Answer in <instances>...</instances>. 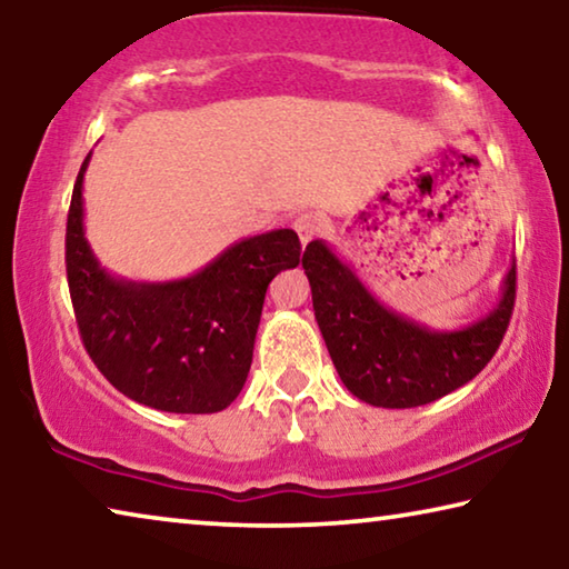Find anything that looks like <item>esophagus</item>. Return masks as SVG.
Wrapping results in <instances>:
<instances>
[{"mask_svg": "<svg viewBox=\"0 0 569 569\" xmlns=\"http://www.w3.org/2000/svg\"><path fill=\"white\" fill-rule=\"evenodd\" d=\"M293 230L298 233V238H301V246H308L316 236H319L321 218L316 213H301L293 220Z\"/></svg>", "mask_w": 569, "mask_h": 569, "instance_id": "34e87169", "label": "esophagus"}]
</instances>
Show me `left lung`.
<instances>
[{"label": "left lung", "instance_id": "obj_1", "mask_svg": "<svg viewBox=\"0 0 569 569\" xmlns=\"http://www.w3.org/2000/svg\"><path fill=\"white\" fill-rule=\"evenodd\" d=\"M313 311L343 387L383 409H411L465 387L492 361L515 308L517 268L485 319L461 331H431L371 296L323 240L303 250Z\"/></svg>", "mask_w": 569, "mask_h": 569}]
</instances>
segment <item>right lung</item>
Returning <instances> with one entry per match:
<instances>
[{
  "label": "right lung",
  "mask_w": 569,
  "mask_h": 569,
  "mask_svg": "<svg viewBox=\"0 0 569 569\" xmlns=\"http://www.w3.org/2000/svg\"><path fill=\"white\" fill-rule=\"evenodd\" d=\"M67 213L64 263L77 329L90 359L132 401L170 413H213L248 379L266 288L301 261V240L281 228L223 250L203 271L168 283L110 276L84 238L82 180Z\"/></svg>",
  "instance_id": "1"
}]
</instances>
